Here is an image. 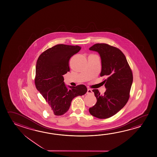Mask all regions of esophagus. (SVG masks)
Returning <instances> with one entry per match:
<instances>
[{
    "label": "esophagus",
    "mask_w": 157,
    "mask_h": 157,
    "mask_svg": "<svg viewBox=\"0 0 157 157\" xmlns=\"http://www.w3.org/2000/svg\"><path fill=\"white\" fill-rule=\"evenodd\" d=\"M87 94H93V91L92 90H90V89H88L87 91Z\"/></svg>",
    "instance_id": "34e87169"
}]
</instances>
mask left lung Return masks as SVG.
Segmentation results:
<instances>
[{"instance_id":"1","label":"left lung","mask_w":157,"mask_h":157,"mask_svg":"<svg viewBox=\"0 0 157 157\" xmlns=\"http://www.w3.org/2000/svg\"><path fill=\"white\" fill-rule=\"evenodd\" d=\"M89 49L98 52L101 56L100 76H108L103 81L106 89L103 96L98 90H92L97 101L89 112L99 119L109 118L127 103L133 82L132 72L125 55L119 49L105 43H97Z\"/></svg>"}]
</instances>
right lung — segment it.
<instances>
[{
	"label": "right lung",
	"mask_w": 157,
	"mask_h": 157,
	"mask_svg": "<svg viewBox=\"0 0 157 157\" xmlns=\"http://www.w3.org/2000/svg\"><path fill=\"white\" fill-rule=\"evenodd\" d=\"M81 48L78 45L58 44L44 51L38 59L35 85L55 115L64 114L72 99L87 91L83 85L67 87L63 76L70 71V59Z\"/></svg>",
	"instance_id": "obj_1"
}]
</instances>
